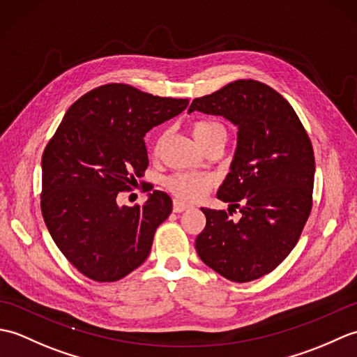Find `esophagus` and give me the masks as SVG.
I'll use <instances>...</instances> for the list:
<instances>
[{
  "mask_svg": "<svg viewBox=\"0 0 357 357\" xmlns=\"http://www.w3.org/2000/svg\"><path fill=\"white\" fill-rule=\"evenodd\" d=\"M188 208H190V206H188V204H184V202L178 201V199L173 201V211H174V213H183V211H185Z\"/></svg>",
  "mask_w": 357,
  "mask_h": 357,
  "instance_id": "obj_1",
  "label": "esophagus"
}]
</instances>
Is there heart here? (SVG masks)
I'll list each match as a JSON object with an SVG mask.
<instances>
[{"mask_svg":"<svg viewBox=\"0 0 357 357\" xmlns=\"http://www.w3.org/2000/svg\"><path fill=\"white\" fill-rule=\"evenodd\" d=\"M193 136L201 144V147L206 146L211 139L218 138V136H227L225 128L222 124L216 123V121L210 119H199L192 126ZM165 141V135H161L155 144V151L158 153L159 149L162 147ZM211 185H213V179L207 174H198V173H178L173 174L165 181V187L169 192L176 196L181 201H198L204 195H206Z\"/></svg>","mask_w":357,"mask_h":357,"instance_id":"heart-1","label":"heart"}]
</instances>
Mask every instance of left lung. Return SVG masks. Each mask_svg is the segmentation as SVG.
Wrapping results in <instances>:
<instances>
[{"instance_id": "1", "label": "left lung", "mask_w": 357, "mask_h": 357, "mask_svg": "<svg viewBox=\"0 0 357 357\" xmlns=\"http://www.w3.org/2000/svg\"><path fill=\"white\" fill-rule=\"evenodd\" d=\"M195 110L238 127L230 172L218 190L225 210L201 208L196 238L201 261L233 282H250L290 255L312 211L314 153L304 126L282 95L259 81L239 79L193 100ZM239 208L241 219L231 211Z\"/></svg>"}]
</instances>
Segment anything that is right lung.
Here are the masks:
<instances>
[{
	"label": "right lung",
	"instance_id": "obj_1",
	"mask_svg": "<svg viewBox=\"0 0 357 357\" xmlns=\"http://www.w3.org/2000/svg\"><path fill=\"white\" fill-rule=\"evenodd\" d=\"M187 105L113 82L66 112L43 153L41 211L52 239L84 276L115 282L147 259L172 198L153 190L135 207L116 198L147 169L146 133Z\"/></svg>",
	"mask_w": 357,
	"mask_h": 357
}]
</instances>
